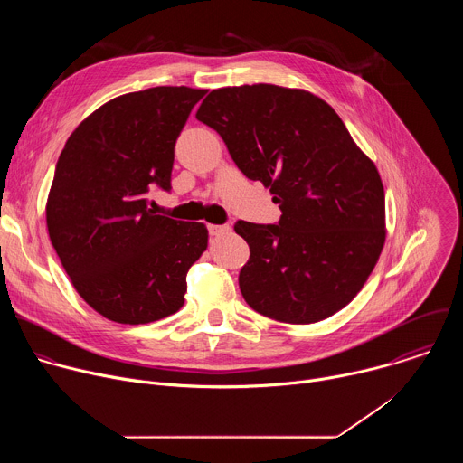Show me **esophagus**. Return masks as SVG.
Here are the masks:
<instances>
[{"instance_id":"1","label":"esophagus","mask_w":463,"mask_h":463,"mask_svg":"<svg viewBox=\"0 0 463 463\" xmlns=\"http://www.w3.org/2000/svg\"><path fill=\"white\" fill-rule=\"evenodd\" d=\"M207 229H209V234H211V236H222V234H225V232L231 231L229 225H207Z\"/></svg>"}]
</instances>
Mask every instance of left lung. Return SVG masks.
I'll return each instance as SVG.
<instances>
[{"instance_id":"left-lung-1","label":"left lung","mask_w":463,"mask_h":463,"mask_svg":"<svg viewBox=\"0 0 463 463\" xmlns=\"http://www.w3.org/2000/svg\"><path fill=\"white\" fill-rule=\"evenodd\" d=\"M195 118L282 211L277 223H234L250 250L238 277L245 302L291 324L350 304L384 243V190L334 108L302 90L254 84L211 91Z\"/></svg>"}]
</instances>
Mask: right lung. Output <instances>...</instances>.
<instances>
[{
  "label": "right lung",
  "mask_w": 463,
  "mask_h": 463,
  "mask_svg": "<svg viewBox=\"0 0 463 463\" xmlns=\"http://www.w3.org/2000/svg\"><path fill=\"white\" fill-rule=\"evenodd\" d=\"M205 90L159 86L117 97L65 143L47 200L51 243L79 295L120 324H146L184 302L207 229L148 209L172 190L174 148Z\"/></svg>",
  "instance_id": "add662e5"
}]
</instances>
